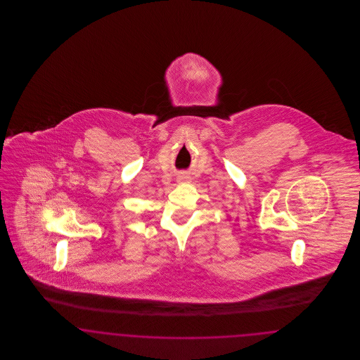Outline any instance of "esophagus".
<instances>
[{"label":"esophagus","mask_w":360,"mask_h":360,"mask_svg":"<svg viewBox=\"0 0 360 360\" xmlns=\"http://www.w3.org/2000/svg\"><path fill=\"white\" fill-rule=\"evenodd\" d=\"M176 179H178V182H188V176L185 174H179Z\"/></svg>","instance_id":"obj_1"}]
</instances>
